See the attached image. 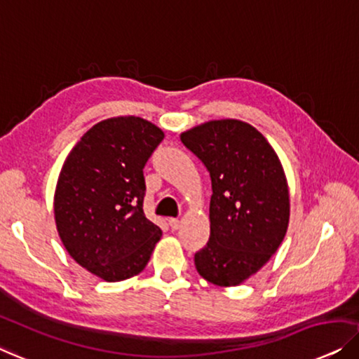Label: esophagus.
I'll use <instances>...</instances> for the list:
<instances>
[{
    "label": "esophagus",
    "mask_w": 359,
    "mask_h": 359,
    "mask_svg": "<svg viewBox=\"0 0 359 359\" xmlns=\"http://www.w3.org/2000/svg\"><path fill=\"white\" fill-rule=\"evenodd\" d=\"M170 226H171V230H178L180 228V225H181V222L178 220V218H170Z\"/></svg>",
    "instance_id": "1"
}]
</instances>
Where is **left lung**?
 <instances>
[{
  "label": "left lung",
  "mask_w": 359,
  "mask_h": 359,
  "mask_svg": "<svg viewBox=\"0 0 359 359\" xmlns=\"http://www.w3.org/2000/svg\"><path fill=\"white\" fill-rule=\"evenodd\" d=\"M180 137L212 180L210 238L196 252V269L217 287H238L266 266L287 233L283 167L267 139L240 119H212Z\"/></svg>",
  "instance_id": "obj_1"
}]
</instances>
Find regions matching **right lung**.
<instances>
[{
    "label": "right lung",
    "instance_id": "right-lung-1",
    "mask_svg": "<svg viewBox=\"0 0 359 359\" xmlns=\"http://www.w3.org/2000/svg\"><path fill=\"white\" fill-rule=\"evenodd\" d=\"M163 131L139 116L93 124L67 155L55 189L56 230L69 256L105 282L141 273L162 230L144 215V167Z\"/></svg>",
    "mask_w": 359,
    "mask_h": 359
}]
</instances>
